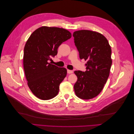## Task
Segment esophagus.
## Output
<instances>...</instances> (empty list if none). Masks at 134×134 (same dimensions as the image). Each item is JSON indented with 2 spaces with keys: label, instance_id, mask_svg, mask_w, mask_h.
Instances as JSON below:
<instances>
[{
  "label": "esophagus",
  "instance_id": "34e87169",
  "mask_svg": "<svg viewBox=\"0 0 134 134\" xmlns=\"http://www.w3.org/2000/svg\"><path fill=\"white\" fill-rule=\"evenodd\" d=\"M67 72L68 74H72V72H73V71L70 70H67Z\"/></svg>",
  "mask_w": 134,
  "mask_h": 134
}]
</instances>
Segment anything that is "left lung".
Segmentation results:
<instances>
[{"label": "left lung", "mask_w": 134, "mask_h": 134, "mask_svg": "<svg viewBox=\"0 0 134 134\" xmlns=\"http://www.w3.org/2000/svg\"><path fill=\"white\" fill-rule=\"evenodd\" d=\"M72 36L80 59L87 61L86 71H74L78 78L74 91L79 98L90 99L99 94L108 79L112 65L111 48L107 38L98 32L79 30Z\"/></svg>", "instance_id": "left-lung-1"}]
</instances>
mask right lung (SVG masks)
Segmentation results:
<instances>
[{
	"mask_svg": "<svg viewBox=\"0 0 134 134\" xmlns=\"http://www.w3.org/2000/svg\"><path fill=\"white\" fill-rule=\"evenodd\" d=\"M71 37L70 32L64 28L42 26L28 38L24 48L23 68L28 86L37 98L48 100L58 94L67 70L49 60L57 55L60 44Z\"/></svg>",
	"mask_w": 134,
	"mask_h": 134,
	"instance_id": "add662e5",
	"label": "right lung"
}]
</instances>
